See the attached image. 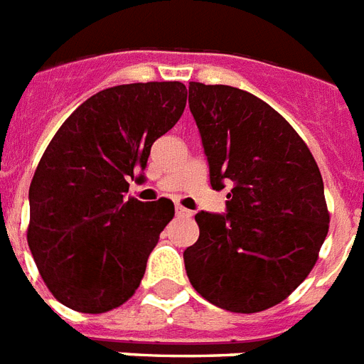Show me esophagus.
<instances>
[{"mask_svg": "<svg viewBox=\"0 0 364 364\" xmlns=\"http://www.w3.org/2000/svg\"><path fill=\"white\" fill-rule=\"evenodd\" d=\"M176 215H177V217H181V218H188V217H192V211H188L187 208H183V205H179V203H177Z\"/></svg>", "mask_w": 364, "mask_h": 364, "instance_id": "1", "label": "esophagus"}]
</instances>
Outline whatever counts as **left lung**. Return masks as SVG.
<instances>
[{"label":"left lung","instance_id":"1","mask_svg":"<svg viewBox=\"0 0 364 364\" xmlns=\"http://www.w3.org/2000/svg\"><path fill=\"white\" fill-rule=\"evenodd\" d=\"M211 187L228 185L226 215L200 211L183 252L192 288L218 309L254 314L279 305L318 262L329 232L323 179L295 129L232 85L188 84Z\"/></svg>","mask_w":364,"mask_h":364}]
</instances>
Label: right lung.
Instances as JSON below:
<instances>
[{"instance_id":"1","label":"right lung","mask_w":364,"mask_h":364,"mask_svg":"<svg viewBox=\"0 0 364 364\" xmlns=\"http://www.w3.org/2000/svg\"><path fill=\"white\" fill-rule=\"evenodd\" d=\"M187 105L181 82L108 87L59 127L29 185L28 245L61 305L102 314L134 295L159 235L173 218L168 198H125L144 179L153 141Z\"/></svg>"}]
</instances>
